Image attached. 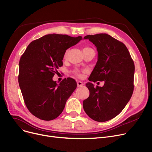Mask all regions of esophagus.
<instances>
[{
	"label": "esophagus",
	"instance_id": "34e87169",
	"mask_svg": "<svg viewBox=\"0 0 152 152\" xmlns=\"http://www.w3.org/2000/svg\"><path fill=\"white\" fill-rule=\"evenodd\" d=\"M83 83L81 81H77V87H82L83 86Z\"/></svg>",
	"mask_w": 152,
	"mask_h": 152
}]
</instances>
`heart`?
<instances>
[{"instance_id": "obj_1", "label": "heart", "mask_w": 152, "mask_h": 152, "mask_svg": "<svg viewBox=\"0 0 152 152\" xmlns=\"http://www.w3.org/2000/svg\"><path fill=\"white\" fill-rule=\"evenodd\" d=\"M89 49H91L90 48H88V47H85L83 48V51H84V50H89ZM66 54L64 55V57H66ZM72 73H73L75 75L78 76V77H81L82 76V75L80 72V71H79L78 69H74L73 71H72Z\"/></svg>"}]
</instances>
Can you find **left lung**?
<instances>
[{"label":"left lung","mask_w":152,"mask_h":152,"mask_svg":"<svg viewBox=\"0 0 152 152\" xmlns=\"http://www.w3.org/2000/svg\"><path fill=\"white\" fill-rule=\"evenodd\" d=\"M97 48L98 60L89 77L92 82L103 81L102 87L86 84L89 96L83 101L87 115L97 122H105L119 114L134 91L135 65L122 42L106 34L87 35Z\"/></svg>","instance_id":"1"}]
</instances>
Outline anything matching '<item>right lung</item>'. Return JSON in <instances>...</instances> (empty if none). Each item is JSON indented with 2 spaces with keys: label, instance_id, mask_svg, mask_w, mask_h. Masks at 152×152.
Masks as SVG:
<instances>
[{
  "label": "right lung",
  "instance_id": "obj_1",
  "mask_svg": "<svg viewBox=\"0 0 152 152\" xmlns=\"http://www.w3.org/2000/svg\"><path fill=\"white\" fill-rule=\"evenodd\" d=\"M83 38L48 34L31 42L19 61L18 83L25 104L34 116L51 121L60 115L66 102L77 87L71 77L60 84L52 80L63 66L68 48Z\"/></svg>",
  "mask_w": 152,
  "mask_h": 152
}]
</instances>
